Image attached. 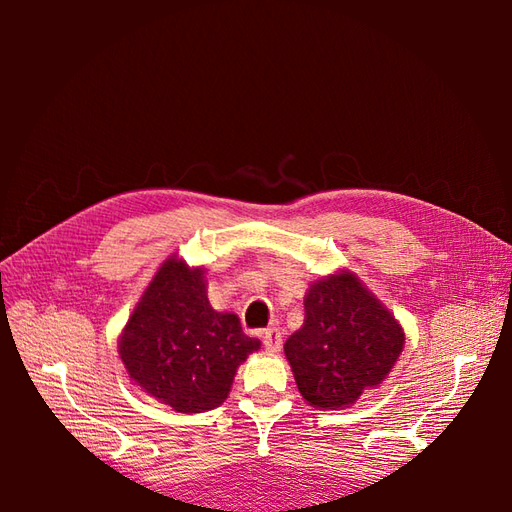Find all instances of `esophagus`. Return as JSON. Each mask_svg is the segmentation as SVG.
<instances>
[{"mask_svg": "<svg viewBox=\"0 0 512 512\" xmlns=\"http://www.w3.org/2000/svg\"><path fill=\"white\" fill-rule=\"evenodd\" d=\"M262 344H265L267 352L271 354H277L282 350V333L277 327H271V329H265L262 331Z\"/></svg>", "mask_w": 512, "mask_h": 512, "instance_id": "esophagus-1", "label": "esophagus"}]
</instances>
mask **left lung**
Instances as JSON below:
<instances>
[{"label": "left lung", "mask_w": 512, "mask_h": 512, "mask_svg": "<svg viewBox=\"0 0 512 512\" xmlns=\"http://www.w3.org/2000/svg\"><path fill=\"white\" fill-rule=\"evenodd\" d=\"M303 305V327L284 344L299 393L318 410L350 408L391 374L404 327L348 269L309 284Z\"/></svg>", "instance_id": "obj_1"}]
</instances>
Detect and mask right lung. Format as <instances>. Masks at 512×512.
Returning <instances> with one entry per match:
<instances>
[{
    "mask_svg": "<svg viewBox=\"0 0 512 512\" xmlns=\"http://www.w3.org/2000/svg\"><path fill=\"white\" fill-rule=\"evenodd\" d=\"M207 271L168 256L119 335V359L149 397L181 414L222 406L237 369L260 342L207 299Z\"/></svg>",
    "mask_w": 512,
    "mask_h": 512,
    "instance_id": "obj_1",
    "label": "right lung"
}]
</instances>
